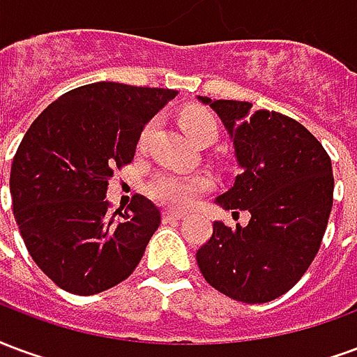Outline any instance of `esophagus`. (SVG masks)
I'll return each mask as SVG.
<instances>
[{
    "mask_svg": "<svg viewBox=\"0 0 357 357\" xmlns=\"http://www.w3.org/2000/svg\"><path fill=\"white\" fill-rule=\"evenodd\" d=\"M183 218H185V214H181V212H174V210H166L164 212V222H179Z\"/></svg>",
    "mask_w": 357,
    "mask_h": 357,
    "instance_id": "34e87169",
    "label": "esophagus"
}]
</instances>
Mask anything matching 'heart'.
I'll return each instance as SVG.
<instances>
[{"label":"heart","mask_w":357,"mask_h":357,"mask_svg":"<svg viewBox=\"0 0 357 357\" xmlns=\"http://www.w3.org/2000/svg\"><path fill=\"white\" fill-rule=\"evenodd\" d=\"M181 126L185 133L193 141H199L201 137H216V120L214 116L201 109H189L181 114ZM149 130L143 133L147 137ZM210 187V179L204 176H189L181 172H162L156 176L155 181L149 187V193L153 199L162 202L172 208H189L193 206L199 195L204 193Z\"/></svg>","instance_id":"b5f03b06"}]
</instances>
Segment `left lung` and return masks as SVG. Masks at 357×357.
Returning a JSON list of instances; mask_svg holds the SVG:
<instances>
[{
	"instance_id": "left-lung-1",
	"label": "left lung",
	"mask_w": 357,
	"mask_h": 357,
	"mask_svg": "<svg viewBox=\"0 0 357 357\" xmlns=\"http://www.w3.org/2000/svg\"><path fill=\"white\" fill-rule=\"evenodd\" d=\"M222 120L239 176L214 202L248 210L247 225L214 222L197 250L199 269L229 298L264 304L292 289L317 255L333 206V166L319 141L292 118L247 101L197 97Z\"/></svg>"
}]
</instances>
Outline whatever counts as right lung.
<instances>
[{"label":"right lung","instance_id":"1","mask_svg":"<svg viewBox=\"0 0 357 357\" xmlns=\"http://www.w3.org/2000/svg\"><path fill=\"white\" fill-rule=\"evenodd\" d=\"M176 93L88 84L61 95L28 128L13 158V212L32 260L61 289L97 294L137 268L160 210L145 197L114 210L107 185Z\"/></svg>","mask_w":357,"mask_h":357}]
</instances>
